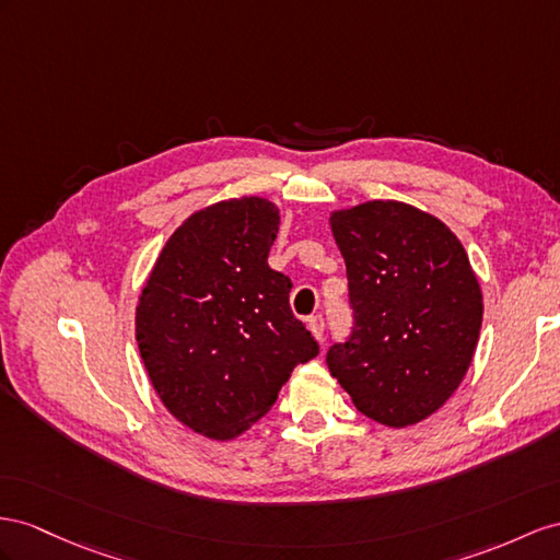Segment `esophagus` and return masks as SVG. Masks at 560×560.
<instances>
[{
  "label": "esophagus",
  "instance_id": "esophagus-1",
  "mask_svg": "<svg viewBox=\"0 0 560 560\" xmlns=\"http://www.w3.org/2000/svg\"><path fill=\"white\" fill-rule=\"evenodd\" d=\"M324 328H326V324H324L322 314H314V317H310V331H312L314 338L324 340Z\"/></svg>",
  "mask_w": 560,
  "mask_h": 560
}]
</instances>
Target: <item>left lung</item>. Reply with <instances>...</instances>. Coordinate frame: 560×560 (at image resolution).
<instances>
[{
    "instance_id": "left-lung-1",
    "label": "left lung",
    "mask_w": 560,
    "mask_h": 560,
    "mask_svg": "<svg viewBox=\"0 0 560 560\" xmlns=\"http://www.w3.org/2000/svg\"><path fill=\"white\" fill-rule=\"evenodd\" d=\"M346 257L350 336L326 352L364 417L405 428L438 411L464 381L482 324L468 255L433 214L371 200L331 214Z\"/></svg>"
}]
</instances>
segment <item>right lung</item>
<instances>
[{"label": "right lung", "instance_id": "1", "mask_svg": "<svg viewBox=\"0 0 560 560\" xmlns=\"http://www.w3.org/2000/svg\"><path fill=\"white\" fill-rule=\"evenodd\" d=\"M279 210L246 196L194 212L158 255L137 307V342L175 419L232 440L277 402L319 342L291 312V279L267 265Z\"/></svg>", "mask_w": 560, "mask_h": 560}]
</instances>
